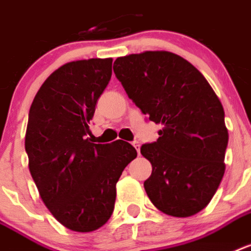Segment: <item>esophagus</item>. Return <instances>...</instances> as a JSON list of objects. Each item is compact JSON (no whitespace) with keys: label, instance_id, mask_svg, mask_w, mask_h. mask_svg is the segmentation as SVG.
Segmentation results:
<instances>
[{"label":"esophagus","instance_id":"obj_1","mask_svg":"<svg viewBox=\"0 0 251 251\" xmlns=\"http://www.w3.org/2000/svg\"><path fill=\"white\" fill-rule=\"evenodd\" d=\"M132 146H134V148L136 150V152L139 153V152H140V143H139V142H138V140H134V142H132Z\"/></svg>","mask_w":251,"mask_h":251}]
</instances>
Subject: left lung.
Here are the masks:
<instances>
[{"mask_svg": "<svg viewBox=\"0 0 251 251\" xmlns=\"http://www.w3.org/2000/svg\"><path fill=\"white\" fill-rule=\"evenodd\" d=\"M113 71L147 119L162 126L158 139L140 148L152 164L147 195L168 215H195L210 202L226 170L228 131L221 100L202 73L173 52L117 58Z\"/></svg>", "mask_w": 251, "mask_h": 251, "instance_id": "8db88e82", "label": "left lung"}]
</instances>
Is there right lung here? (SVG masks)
Segmentation results:
<instances>
[{"instance_id": "right-lung-1", "label": "right lung", "mask_w": 251, "mask_h": 251, "mask_svg": "<svg viewBox=\"0 0 251 251\" xmlns=\"http://www.w3.org/2000/svg\"><path fill=\"white\" fill-rule=\"evenodd\" d=\"M111 76V58L67 63L42 83L28 115L30 175L56 221L76 232L107 223L115 209L116 183L136 157L127 142L95 144L87 138Z\"/></svg>"}]
</instances>
